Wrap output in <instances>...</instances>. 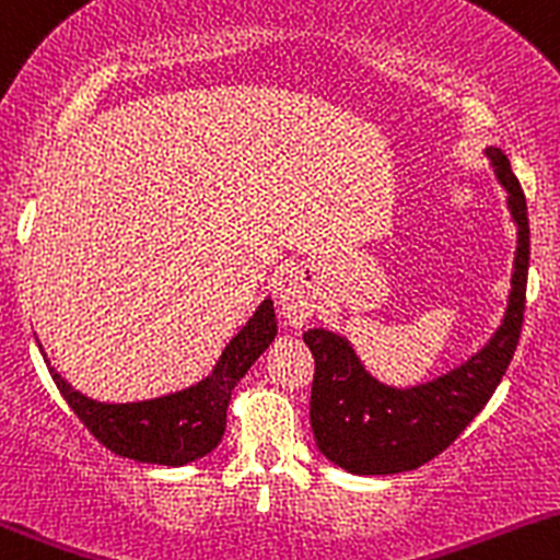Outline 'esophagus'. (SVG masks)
<instances>
[{"mask_svg": "<svg viewBox=\"0 0 560 560\" xmlns=\"http://www.w3.org/2000/svg\"><path fill=\"white\" fill-rule=\"evenodd\" d=\"M280 315L291 326H304L315 313V291L302 272H291L278 285Z\"/></svg>", "mask_w": 560, "mask_h": 560, "instance_id": "obj_1", "label": "esophagus"}]
</instances>
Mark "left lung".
Returning a JSON list of instances; mask_svg holds the SVG:
<instances>
[{"label": "left lung", "instance_id": "left-lung-1", "mask_svg": "<svg viewBox=\"0 0 560 560\" xmlns=\"http://www.w3.org/2000/svg\"><path fill=\"white\" fill-rule=\"evenodd\" d=\"M486 155L495 180L506 191V207L517 226V247L504 318L475 355L440 377L396 388L369 374L345 334L328 328H310L304 334L315 355L310 399L315 442L334 466L350 475H399L447 451L488 405L515 355L532 253L526 196L501 148H486Z\"/></svg>", "mask_w": 560, "mask_h": 560}]
</instances>
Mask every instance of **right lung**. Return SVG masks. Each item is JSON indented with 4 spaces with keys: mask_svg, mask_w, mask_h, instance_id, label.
<instances>
[{
    "mask_svg": "<svg viewBox=\"0 0 560 560\" xmlns=\"http://www.w3.org/2000/svg\"><path fill=\"white\" fill-rule=\"evenodd\" d=\"M275 337H278V318H275L272 299L267 296L250 320L229 339L207 377L155 399L120 401V405L96 401L72 388L45 359L43 345H37L56 388L107 451L140 464L186 466L215 451L226 431V409L234 385L245 377L247 369L256 364Z\"/></svg>",
    "mask_w": 560,
    "mask_h": 560,
    "instance_id": "obj_1",
    "label": "right lung"
}]
</instances>
